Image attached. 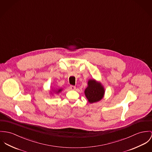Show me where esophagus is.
<instances>
[{"mask_svg": "<svg viewBox=\"0 0 152 152\" xmlns=\"http://www.w3.org/2000/svg\"><path fill=\"white\" fill-rule=\"evenodd\" d=\"M69 88H70V89H71V90H75V86H73V85H70Z\"/></svg>", "mask_w": 152, "mask_h": 152, "instance_id": "1", "label": "esophagus"}]
</instances>
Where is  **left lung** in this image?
Returning <instances> with one entry per match:
<instances>
[{
  "label": "left lung",
  "instance_id": "1",
  "mask_svg": "<svg viewBox=\"0 0 152 152\" xmlns=\"http://www.w3.org/2000/svg\"><path fill=\"white\" fill-rule=\"evenodd\" d=\"M88 87L85 90V95L90 103L100 101L104 94V89L102 85L95 80H89Z\"/></svg>",
  "mask_w": 152,
  "mask_h": 152
}]
</instances>
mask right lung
I'll return each mask as SVG.
<instances>
[{"label": "right lung", "instance_id": "add662e5", "mask_svg": "<svg viewBox=\"0 0 152 152\" xmlns=\"http://www.w3.org/2000/svg\"><path fill=\"white\" fill-rule=\"evenodd\" d=\"M61 91H62V89L60 88V89H57V91H56V92L57 94H58V93H60Z\"/></svg>", "mask_w": 152, "mask_h": 152}]
</instances>
